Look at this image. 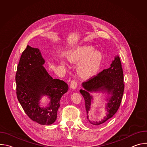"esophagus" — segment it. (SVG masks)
Instances as JSON below:
<instances>
[{"label":"esophagus","mask_w":147,"mask_h":147,"mask_svg":"<svg viewBox=\"0 0 147 147\" xmlns=\"http://www.w3.org/2000/svg\"><path fill=\"white\" fill-rule=\"evenodd\" d=\"M78 86V81L77 80H72L70 82V87L73 89H75L77 88Z\"/></svg>","instance_id":"obj_1"}]
</instances>
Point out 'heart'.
Masks as SVG:
<instances>
[{"instance_id":"1","label":"heart","mask_w":147,"mask_h":147,"mask_svg":"<svg viewBox=\"0 0 147 147\" xmlns=\"http://www.w3.org/2000/svg\"><path fill=\"white\" fill-rule=\"evenodd\" d=\"M102 56L94 48L84 46L79 48L70 58L72 62H81L77 69L78 74L82 77H88L93 75L98 70L102 60Z\"/></svg>"}]
</instances>
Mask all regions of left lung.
<instances>
[{"instance_id": "obj_1", "label": "left lung", "mask_w": 147, "mask_h": 147, "mask_svg": "<svg viewBox=\"0 0 147 147\" xmlns=\"http://www.w3.org/2000/svg\"><path fill=\"white\" fill-rule=\"evenodd\" d=\"M123 81L124 77L121 61L119 57L117 56L115 57L109 68L104 69L82 82L84 89H81L80 92L84 98L87 113L90 111L92 99L90 92L102 91H107L108 94H112L106 106L107 111L106 116L101 120L92 121L87 117L91 124L96 125L104 124L116 113L120 107L124 92Z\"/></svg>"}]
</instances>
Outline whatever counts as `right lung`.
I'll return each mask as SVG.
<instances>
[{
	"mask_svg": "<svg viewBox=\"0 0 147 147\" xmlns=\"http://www.w3.org/2000/svg\"><path fill=\"white\" fill-rule=\"evenodd\" d=\"M45 60L38 48L27 45L21 55L16 74L17 99L27 116L40 124H51L57 118L60 99L67 92L64 81L53 79L42 65ZM51 99L49 106L40 108L42 96Z\"/></svg>",
	"mask_w": 147,
	"mask_h": 147,
	"instance_id": "add662e5",
	"label": "right lung"
}]
</instances>
